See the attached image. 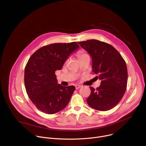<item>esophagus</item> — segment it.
Segmentation results:
<instances>
[{"mask_svg":"<svg viewBox=\"0 0 146 146\" xmlns=\"http://www.w3.org/2000/svg\"><path fill=\"white\" fill-rule=\"evenodd\" d=\"M81 86H80V85H76V86H75V88H76V90H78V89H79V88H81Z\"/></svg>","mask_w":146,"mask_h":146,"instance_id":"esophagus-1","label":"esophagus"}]
</instances>
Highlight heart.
<instances>
[{
	"label": "heart",
	"instance_id": "b5f03b06",
	"mask_svg": "<svg viewBox=\"0 0 146 146\" xmlns=\"http://www.w3.org/2000/svg\"><path fill=\"white\" fill-rule=\"evenodd\" d=\"M77 55H78V58H81V57H82V56H85V55H87V54H86L83 51H80L78 52Z\"/></svg>",
	"mask_w": 146,
	"mask_h": 146
}]
</instances>
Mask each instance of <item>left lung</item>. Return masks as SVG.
<instances>
[{"instance_id":"8db88e82","label":"left lung","mask_w":146,"mask_h":146,"mask_svg":"<svg viewBox=\"0 0 146 146\" xmlns=\"http://www.w3.org/2000/svg\"><path fill=\"white\" fill-rule=\"evenodd\" d=\"M78 43L91 55L92 72L102 81L96 90L90 87L88 105L99 111L109 110L119 102L127 89L125 61L114 47L103 41L92 39Z\"/></svg>"}]
</instances>
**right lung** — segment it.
<instances>
[{
    "instance_id": "add662e5",
    "label": "right lung",
    "mask_w": 146,
    "mask_h": 146,
    "mask_svg": "<svg viewBox=\"0 0 146 146\" xmlns=\"http://www.w3.org/2000/svg\"><path fill=\"white\" fill-rule=\"evenodd\" d=\"M79 47L76 42L54 43L39 48L29 59L25 68V86L31 100L41 111L52 114L68 105L75 87L58 84L55 73Z\"/></svg>"
}]
</instances>
